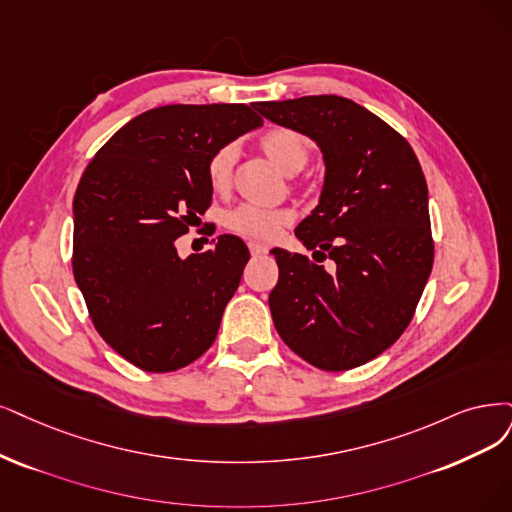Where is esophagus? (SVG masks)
Segmentation results:
<instances>
[{
  "label": "esophagus",
  "instance_id": "esophagus-1",
  "mask_svg": "<svg viewBox=\"0 0 512 512\" xmlns=\"http://www.w3.org/2000/svg\"><path fill=\"white\" fill-rule=\"evenodd\" d=\"M249 249L253 255H266L268 253V246L261 244V242H249Z\"/></svg>",
  "mask_w": 512,
  "mask_h": 512
}]
</instances>
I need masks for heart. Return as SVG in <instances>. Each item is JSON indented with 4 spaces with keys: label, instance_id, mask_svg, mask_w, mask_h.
Instances as JSON below:
<instances>
[{
    "label": "heart",
    "instance_id": "heart-1",
    "mask_svg": "<svg viewBox=\"0 0 512 512\" xmlns=\"http://www.w3.org/2000/svg\"><path fill=\"white\" fill-rule=\"evenodd\" d=\"M261 147L266 154L287 173H297L310 160L312 147L304 132L289 126H276L261 135ZM236 145L225 143L217 147L206 162L208 185L215 192H223L230 187L236 164ZM293 211L285 206H255V204H238L223 213V227L238 236L251 240H272L282 227L293 221Z\"/></svg>",
    "mask_w": 512,
    "mask_h": 512
}]
</instances>
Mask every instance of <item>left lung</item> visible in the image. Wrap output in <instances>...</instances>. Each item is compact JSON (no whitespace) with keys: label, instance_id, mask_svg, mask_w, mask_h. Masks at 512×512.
<instances>
[{"label":"left lung","instance_id":"8db88e82","mask_svg":"<svg viewBox=\"0 0 512 512\" xmlns=\"http://www.w3.org/2000/svg\"><path fill=\"white\" fill-rule=\"evenodd\" d=\"M253 107L312 137L327 164L320 204L295 230L316 263L272 249L274 327L318 369L365 365L403 335L432 270L428 187L418 156L401 132L335 94ZM325 258L333 271L319 266Z\"/></svg>","mask_w":512,"mask_h":512}]
</instances>
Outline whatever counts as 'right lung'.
Returning a JSON list of instances; mask_svg holds the SVG:
<instances>
[{
  "instance_id": "right-lung-1",
  "label": "right lung",
  "mask_w": 512,
  "mask_h": 512,
  "mask_svg": "<svg viewBox=\"0 0 512 512\" xmlns=\"http://www.w3.org/2000/svg\"><path fill=\"white\" fill-rule=\"evenodd\" d=\"M261 124L244 103L156 107L124 124L84 170L73 276L94 329L141 371L183 369L215 342L249 249L223 234L179 259L175 240L211 206L213 151Z\"/></svg>"
}]
</instances>
